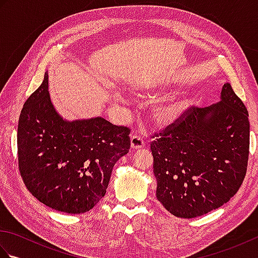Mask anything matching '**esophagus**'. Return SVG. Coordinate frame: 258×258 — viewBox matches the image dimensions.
<instances>
[{
  "instance_id": "esophagus-1",
  "label": "esophagus",
  "mask_w": 258,
  "mask_h": 258,
  "mask_svg": "<svg viewBox=\"0 0 258 258\" xmlns=\"http://www.w3.org/2000/svg\"><path fill=\"white\" fill-rule=\"evenodd\" d=\"M144 144H145V142L143 139L141 138V136L135 135V134L131 136V146H132V149L140 150L144 146Z\"/></svg>"
}]
</instances>
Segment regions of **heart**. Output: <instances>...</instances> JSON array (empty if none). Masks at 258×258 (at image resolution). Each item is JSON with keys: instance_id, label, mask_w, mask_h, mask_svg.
<instances>
[{"instance_id": "1", "label": "heart", "mask_w": 258, "mask_h": 258, "mask_svg": "<svg viewBox=\"0 0 258 258\" xmlns=\"http://www.w3.org/2000/svg\"><path fill=\"white\" fill-rule=\"evenodd\" d=\"M188 107V100L184 97H173L160 102L153 108L154 122L162 127L173 125L182 118L186 108Z\"/></svg>"}]
</instances>
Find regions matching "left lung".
Returning a JSON list of instances; mask_svg holds the SVG:
<instances>
[{
  "label": "left lung",
  "mask_w": 258,
  "mask_h": 258,
  "mask_svg": "<svg viewBox=\"0 0 258 258\" xmlns=\"http://www.w3.org/2000/svg\"><path fill=\"white\" fill-rule=\"evenodd\" d=\"M155 136L156 197L173 215L202 216L237 193L247 169L249 120L231 84H224L220 102L189 107Z\"/></svg>",
  "instance_id": "8db88e82"
}]
</instances>
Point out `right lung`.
<instances>
[{
	"instance_id": "right-lung-1",
	"label": "right lung",
	"mask_w": 258,
	"mask_h": 258,
	"mask_svg": "<svg viewBox=\"0 0 258 258\" xmlns=\"http://www.w3.org/2000/svg\"><path fill=\"white\" fill-rule=\"evenodd\" d=\"M130 132L103 117L63 119L45 73L19 119V169L26 188L55 211L89 212L105 195L115 163L128 153Z\"/></svg>"
}]
</instances>
